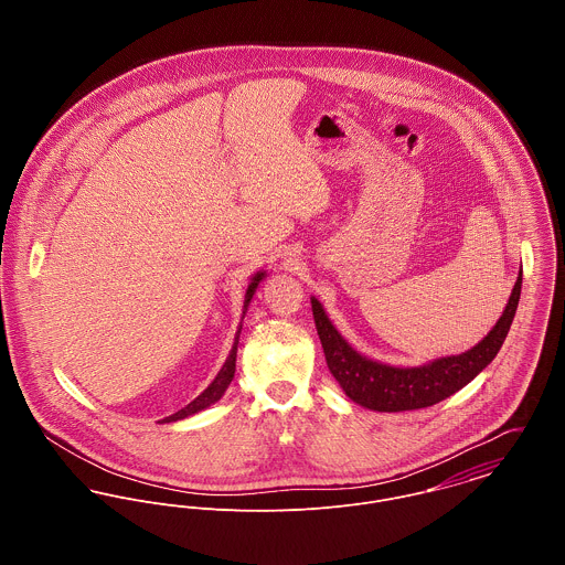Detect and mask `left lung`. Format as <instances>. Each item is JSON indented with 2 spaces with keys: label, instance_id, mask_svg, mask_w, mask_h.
Instances as JSON below:
<instances>
[{
  "label": "left lung",
  "instance_id": "8db88e82",
  "mask_svg": "<svg viewBox=\"0 0 565 565\" xmlns=\"http://www.w3.org/2000/svg\"><path fill=\"white\" fill-rule=\"evenodd\" d=\"M522 291V271L513 285L509 302L495 326L472 350L435 359L419 367H394L359 354L328 320L318 298H311L313 320L322 341L330 374L352 403L372 411L398 413L413 411L450 398L475 381L493 361L515 318Z\"/></svg>",
  "mask_w": 565,
  "mask_h": 565
}]
</instances>
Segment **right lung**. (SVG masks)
Returning <instances> with one entry per match:
<instances>
[{"label": "right lung", "mask_w": 565, "mask_h": 565, "mask_svg": "<svg viewBox=\"0 0 565 565\" xmlns=\"http://www.w3.org/2000/svg\"><path fill=\"white\" fill-rule=\"evenodd\" d=\"M265 278V271H256L254 274V278L249 280V285H247V291H245V302H243V316H245V311H247V305H249V300H252V296L256 294V287H258V282ZM239 334H242V323H239V330H237V337H235V343H233V350H231V354H228V359H226V363L222 365V370H220V374L215 376V381L193 401V403L186 404L184 408H180L178 413H173V415H169V417H164L162 422H178V419H184V417H189V415H193V413H198V411H202V408H206V406H211V404L217 403L222 396H224V392L228 390V385H231V381L235 379V365H237V345H239Z\"/></svg>", "instance_id": "right-lung-1"}]
</instances>
